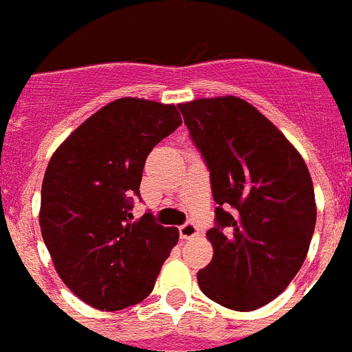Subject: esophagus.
I'll list each match as a JSON object with an SVG mask.
<instances>
[{"label": "esophagus", "instance_id": "esophagus-1", "mask_svg": "<svg viewBox=\"0 0 352 352\" xmlns=\"http://www.w3.org/2000/svg\"><path fill=\"white\" fill-rule=\"evenodd\" d=\"M179 235H181V239H184V241L193 239V236L199 235V228L195 226V222H186V224H182L181 228H179Z\"/></svg>", "mask_w": 352, "mask_h": 352}]
</instances>
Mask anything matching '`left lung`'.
I'll return each instance as SVG.
<instances>
[{"label":"left lung","mask_w":352,"mask_h":352,"mask_svg":"<svg viewBox=\"0 0 352 352\" xmlns=\"http://www.w3.org/2000/svg\"><path fill=\"white\" fill-rule=\"evenodd\" d=\"M210 170L213 258L197 273L202 293L233 311L271 302L304 264L316 224L313 181L278 128L235 96L179 104Z\"/></svg>","instance_id":"8db88e82"}]
</instances>
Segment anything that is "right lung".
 Returning a JSON list of instances; mask_svg holds the SVG:
<instances>
[{
	"label": "right lung",
	"mask_w": 352,
	"mask_h": 352,
	"mask_svg": "<svg viewBox=\"0 0 352 352\" xmlns=\"http://www.w3.org/2000/svg\"><path fill=\"white\" fill-rule=\"evenodd\" d=\"M182 124L175 104L122 97L88 117L54 151L41 186L39 226L57 275L101 311L139 304L179 241L151 213L133 221L142 168Z\"/></svg>",
	"instance_id": "obj_1"
}]
</instances>
